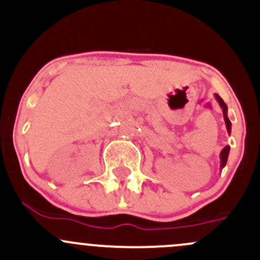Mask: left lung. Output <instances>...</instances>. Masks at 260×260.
<instances>
[{
    "label": "left lung",
    "instance_id": "8db88e82",
    "mask_svg": "<svg viewBox=\"0 0 260 260\" xmlns=\"http://www.w3.org/2000/svg\"><path fill=\"white\" fill-rule=\"evenodd\" d=\"M214 97H215V100H217V102L219 103L220 108H222V111H223V117H224V122H225L226 131H228V133H231L232 132V123L228 118V107H226V105L224 103V101L217 93L214 94ZM229 151H231V147L226 146V147H224V148L222 149V152H220V154H219V157H220V169H223L226 165V160H228V155H229Z\"/></svg>",
    "mask_w": 260,
    "mask_h": 260
}]
</instances>
